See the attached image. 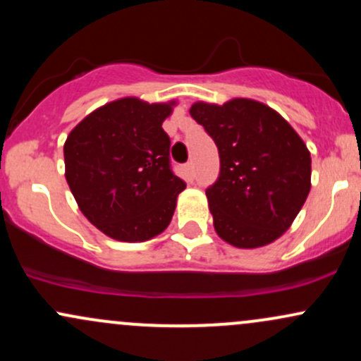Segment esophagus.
Segmentation results:
<instances>
[{"instance_id":"obj_1","label":"esophagus","mask_w":361,"mask_h":361,"mask_svg":"<svg viewBox=\"0 0 361 361\" xmlns=\"http://www.w3.org/2000/svg\"><path fill=\"white\" fill-rule=\"evenodd\" d=\"M183 168H185L186 178H188L190 181H193V178H195V164H193V161H188V163H186Z\"/></svg>"}]
</instances>
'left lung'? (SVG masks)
I'll return each mask as SVG.
<instances>
[{
  "label": "left lung",
  "mask_w": 361,
  "mask_h": 361,
  "mask_svg": "<svg viewBox=\"0 0 361 361\" xmlns=\"http://www.w3.org/2000/svg\"><path fill=\"white\" fill-rule=\"evenodd\" d=\"M190 115L217 146L221 169L205 190L214 227L238 247L270 244L288 229L310 190V154L297 132L263 103H195Z\"/></svg>",
  "instance_id": "8db88e82"
}]
</instances>
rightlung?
<instances>
[{"instance_id": "1", "label": "right lung", "mask_w": 361, "mask_h": 361, "mask_svg": "<svg viewBox=\"0 0 361 361\" xmlns=\"http://www.w3.org/2000/svg\"><path fill=\"white\" fill-rule=\"evenodd\" d=\"M169 114L171 105L123 98L90 114L66 140V180L81 212L117 241L163 233L186 188L169 157Z\"/></svg>"}]
</instances>
